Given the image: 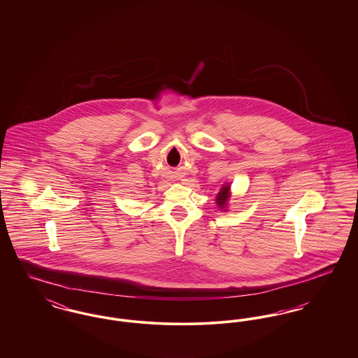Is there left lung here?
<instances>
[{
  "label": "left lung",
  "mask_w": 358,
  "mask_h": 358,
  "mask_svg": "<svg viewBox=\"0 0 358 358\" xmlns=\"http://www.w3.org/2000/svg\"><path fill=\"white\" fill-rule=\"evenodd\" d=\"M229 200H231V184L225 182V184H222L220 192L216 196V205L219 206V209L222 212H227Z\"/></svg>",
  "instance_id": "left-lung-1"
}]
</instances>
